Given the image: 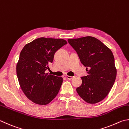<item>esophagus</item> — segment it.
<instances>
[{
    "mask_svg": "<svg viewBox=\"0 0 129 129\" xmlns=\"http://www.w3.org/2000/svg\"><path fill=\"white\" fill-rule=\"evenodd\" d=\"M66 78L67 79H69V80H71V79H73V77L72 76H66Z\"/></svg>",
    "mask_w": 129,
    "mask_h": 129,
    "instance_id": "34e87169",
    "label": "esophagus"
}]
</instances>
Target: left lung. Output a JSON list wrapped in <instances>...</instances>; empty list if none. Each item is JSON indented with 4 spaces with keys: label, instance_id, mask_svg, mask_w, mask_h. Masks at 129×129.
I'll return each mask as SVG.
<instances>
[{
    "label": "left lung",
    "instance_id": "1",
    "mask_svg": "<svg viewBox=\"0 0 129 129\" xmlns=\"http://www.w3.org/2000/svg\"><path fill=\"white\" fill-rule=\"evenodd\" d=\"M67 41L77 53L81 63L86 67L88 74L81 77L82 84L76 89L77 93L87 103L99 102L110 93L115 81L117 71L112 52L91 36Z\"/></svg>",
    "mask_w": 129,
    "mask_h": 129
}]
</instances>
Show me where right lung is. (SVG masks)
Segmentation results:
<instances>
[{
    "label": "right lung",
    "mask_w": 129,
    "mask_h": 129,
    "mask_svg": "<svg viewBox=\"0 0 129 129\" xmlns=\"http://www.w3.org/2000/svg\"><path fill=\"white\" fill-rule=\"evenodd\" d=\"M62 39L40 38L27 44L21 50L16 66L22 90L34 103L46 105L59 91L61 77L46 74L57 51L67 44Z\"/></svg>",
    "instance_id": "right-lung-1"
}]
</instances>
